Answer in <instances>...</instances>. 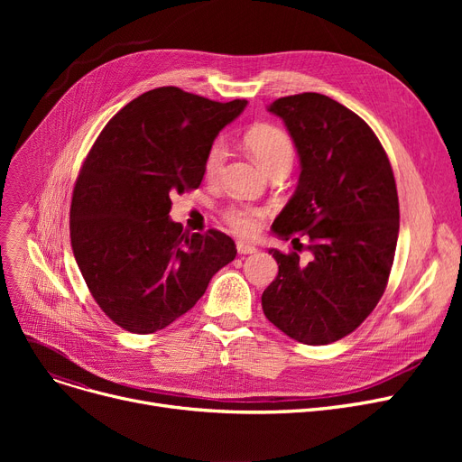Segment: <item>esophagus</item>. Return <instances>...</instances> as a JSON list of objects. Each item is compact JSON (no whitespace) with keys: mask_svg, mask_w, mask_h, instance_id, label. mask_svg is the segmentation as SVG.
<instances>
[{"mask_svg":"<svg viewBox=\"0 0 462 462\" xmlns=\"http://www.w3.org/2000/svg\"><path fill=\"white\" fill-rule=\"evenodd\" d=\"M236 247H237L239 254H253V253H256V247L247 244V241H237Z\"/></svg>","mask_w":462,"mask_h":462,"instance_id":"34e87169","label":"esophagus"}]
</instances>
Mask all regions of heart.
<instances>
[{
	"instance_id": "b5f03b06",
	"label": "heart",
	"mask_w": 462,
	"mask_h": 462,
	"mask_svg": "<svg viewBox=\"0 0 462 462\" xmlns=\"http://www.w3.org/2000/svg\"><path fill=\"white\" fill-rule=\"evenodd\" d=\"M245 143L253 157L258 161V164L270 172L273 168L279 166H292L294 161V142L290 138L286 131L281 127L270 125V124H260L251 127L245 133ZM226 159V145L223 140H215L204 157V174L206 178H215L225 164ZM268 215V209L263 206H254L247 202H234L228 204L221 217L223 221L236 230L241 236H254L260 228V221Z\"/></svg>"
}]
</instances>
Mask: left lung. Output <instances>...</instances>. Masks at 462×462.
<instances>
[{
	"label": "left lung",
	"mask_w": 462,
	"mask_h": 462,
	"mask_svg": "<svg viewBox=\"0 0 462 462\" xmlns=\"http://www.w3.org/2000/svg\"><path fill=\"white\" fill-rule=\"evenodd\" d=\"M292 136L301 174L273 234L310 241L299 255L270 249L279 275L263 290L265 319L298 343L320 346L361 326L390 279L399 197L380 140L357 114L320 93L281 97L268 108Z\"/></svg>",
	"instance_id": "obj_1"
}]
</instances>
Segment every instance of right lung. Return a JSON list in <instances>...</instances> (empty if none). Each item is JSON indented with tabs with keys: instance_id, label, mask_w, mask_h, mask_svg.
I'll use <instances>...</instances> for the list:
<instances>
[{
	"instance_id": "right-lung-1",
	"label": "right lung",
	"mask_w": 462,
	"mask_h": 462,
	"mask_svg": "<svg viewBox=\"0 0 462 462\" xmlns=\"http://www.w3.org/2000/svg\"><path fill=\"white\" fill-rule=\"evenodd\" d=\"M247 106L166 86L121 108L72 190L70 245L93 300L131 333H155L194 307L236 258L230 236L170 221L174 194L199 189L215 136Z\"/></svg>"
}]
</instances>
